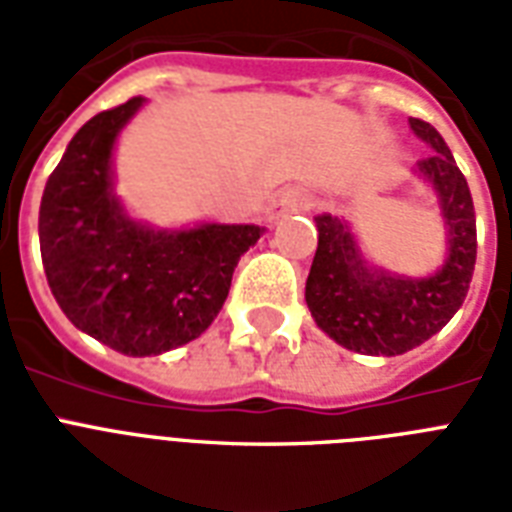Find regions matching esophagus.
Returning a JSON list of instances; mask_svg holds the SVG:
<instances>
[{
  "label": "esophagus",
  "instance_id": "obj_1",
  "mask_svg": "<svg viewBox=\"0 0 512 512\" xmlns=\"http://www.w3.org/2000/svg\"><path fill=\"white\" fill-rule=\"evenodd\" d=\"M305 204H308V196H305L300 188H287V191L279 193V199L273 201V207H271V212H268V217H271V220H279V217L289 215V212L303 209Z\"/></svg>",
  "mask_w": 512,
  "mask_h": 512
}]
</instances>
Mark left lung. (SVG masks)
I'll list each match as a JSON object with an SVG mask.
<instances>
[{
    "label": "left lung",
    "mask_w": 512,
    "mask_h": 512,
    "mask_svg": "<svg viewBox=\"0 0 512 512\" xmlns=\"http://www.w3.org/2000/svg\"><path fill=\"white\" fill-rule=\"evenodd\" d=\"M409 127L433 148L417 162V175L436 191L449 241L444 265L433 276L409 279L372 268L345 220L316 217L319 247L305 281V303L321 332L364 356H401L438 335L465 303L476 268V209L468 180L436 127L422 119H409Z\"/></svg>",
    "instance_id": "obj_1"
}]
</instances>
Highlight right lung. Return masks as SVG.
<instances>
[{"instance_id": "right-lung-1", "label": "right lung", "mask_w": 512, "mask_h": 512, "mask_svg": "<svg viewBox=\"0 0 512 512\" xmlns=\"http://www.w3.org/2000/svg\"><path fill=\"white\" fill-rule=\"evenodd\" d=\"M146 98L100 111L76 132L44 185L39 247L52 295L76 329L124 356H159L215 321L233 268L260 225L164 231L132 220L114 193L119 132Z\"/></svg>"}]
</instances>
